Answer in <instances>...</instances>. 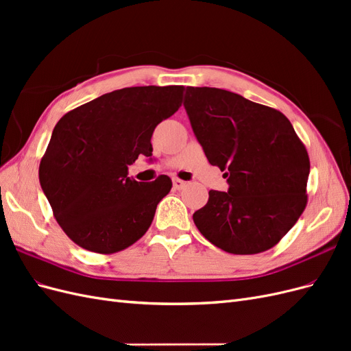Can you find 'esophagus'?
<instances>
[{"instance_id": "esophagus-1", "label": "esophagus", "mask_w": 351, "mask_h": 351, "mask_svg": "<svg viewBox=\"0 0 351 351\" xmlns=\"http://www.w3.org/2000/svg\"><path fill=\"white\" fill-rule=\"evenodd\" d=\"M173 184H174V189H177V190H182V189H184L186 187V182H183V180H180V178H174L173 180Z\"/></svg>"}]
</instances>
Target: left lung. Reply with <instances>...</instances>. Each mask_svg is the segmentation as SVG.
Segmentation results:
<instances>
[{"label":"left lung","instance_id":"1","mask_svg":"<svg viewBox=\"0 0 351 351\" xmlns=\"http://www.w3.org/2000/svg\"><path fill=\"white\" fill-rule=\"evenodd\" d=\"M184 108L210 165L228 192L209 190L193 221L206 240L232 254L269 250L307 205L311 161L278 110L218 88L186 90Z\"/></svg>","mask_w":351,"mask_h":351}]
</instances>
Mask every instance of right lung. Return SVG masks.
I'll return each mask as SVG.
<instances>
[{
  "instance_id": "1",
  "label": "right lung",
  "mask_w": 351,
  "mask_h": 351,
  "mask_svg": "<svg viewBox=\"0 0 351 351\" xmlns=\"http://www.w3.org/2000/svg\"><path fill=\"white\" fill-rule=\"evenodd\" d=\"M184 86H136L105 93L61 117L39 164L40 187L67 237L111 254L139 240L173 187L159 176L129 177L141 154L152 155L155 127L182 107Z\"/></svg>"
}]
</instances>
